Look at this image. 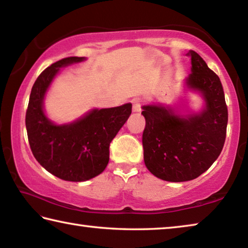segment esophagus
<instances>
[{
    "mask_svg": "<svg viewBox=\"0 0 248 248\" xmlns=\"http://www.w3.org/2000/svg\"><path fill=\"white\" fill-rule=\"evenodd\" d=\"M132 110L134 112H140L141 111V100L140 99H133L132 102Z\"/></svg>",
    "mask_w": 248,
    "mask_h": 248,
    "instance_id": "34e87169",
    "label": "esophagus"
}]
</instances>
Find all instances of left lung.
<instances>
[{
    "label": "left lung",
    "instance_id": "left-lung-1",
    "mask_svg": "<svg viewBox=\"0 0 248 248\" xmlns=\"http://www.w3.org/2000/svg\"><path fill=\"white\" fill-rule=\"evenodd\" d=\"M191 73L185 89L203 100L199 111L163 104L143 105L145 118L142 136L146 169L157 178L180 183L204 173L223 149L228 107L217 75L198 53L190 50Z\"/></svg>",
    "mask_w": 248,
    "mask_h": 248
}]
</instances>
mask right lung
<instances>
[{
  "label": "right lung",
  "mask_w": 248,
  "mask_h": 248,
  "mask_svg": "<svg viewBox=\"0 0 248 248\" xmlns=\"http://www.w3.org/2000/svg\"><path fill=\"white\" fill-rule=\"evenodd\" d=\"M62 59L48 66L33 84L26 111V129L33 156L50 174L68 182H85L103 173L109 144L131 115L132 105L94 108L68 124H58L45 111V98L60 70L85 61Z\"/></svg>",
  "instance_id": "add662e5"
}]
</instances>
